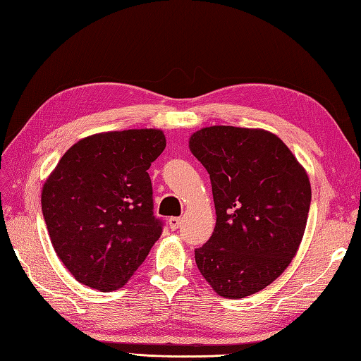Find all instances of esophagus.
I'll return each mask as SVG.
<instances>
[{"mask_svg":"<svg viewBox=\"0 0 361 361\" xmlns=\"http://www.w3.org/2000/svg\"><path fill=\"white\" fill-rule=\"evenodd\" d=\"M180 224H181L180 217H169L167 219V225H169V228L172 229V231H175V229L180 226Z\"/></svg>","mask_w":361,"mask_h":361,"instance_id":"esophagus-1","label":"esophagus"}]
</instances>
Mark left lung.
<instances>
[{"mask_svg":"<svg viewBox=\"0 0 361 361\" xmlns=\"http://www.w3.org/2000/svg\"><path fill=\"white\" fill-rule=\"evenodd\" d=\"M211 176L216 228L195 262L217 295L240 299L278 279L301 245L312 189L281 137L264 128L212 126L189 137Z\"/></svg>","mask_w":361,"mask_h":361,"instance_id":"1","label":"left lung"}]
</instances>
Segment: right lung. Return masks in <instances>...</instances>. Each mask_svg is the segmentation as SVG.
I'll return each instance as SVG.
<instances>
[{"mask_svg":"<svg viewBox=\"0 0 361 361\" xmlns=\"http://www.w3.org/2000/svg\"><path fill=\"white\" fill-rule=\"evenodd\" d=\"M164 147L159 128L96 133L71 145L46 178L51 243L83 286L124 287L159 239L147 171Z\"/></svg>","mask_w":361,"mask_h":361,"instance_id":"obj_1","label":"right lung"}]
</instances>
